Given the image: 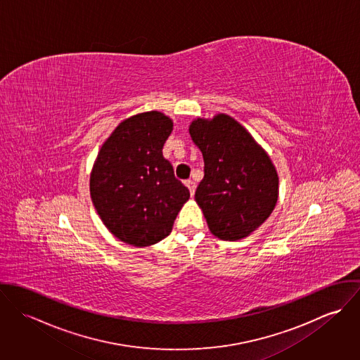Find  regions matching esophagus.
I'll list each match as a JSON object with an SVG mask.
<instances>
[{"mask_svg": "<svg viewBox=\"0 0 360 360\" xmlns=\"http://www.w3.org/2000/svg\"><path fill=\"white\" fill-rule=\"evenodd\" d=\"M186 186L188 187V190H190V194L191 195H194V193H195V183L193 181V180H186Z\"/></svg>", "mask_w": 360, "mask_h": 360, "instance_id": "34e87169", "label": "esophagus"}]
</instances>
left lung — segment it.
<instances>
[{
  "instance_id": "8db88e82",
  "label": "left lung",
  "mask_w": 360,
  "mask_h": 360,
  "mask_svg": "<svg viewBox=\"0 0 360 360\" xmlns=\"http://www.w3.org/2000/svg\"><path fill=\"white\" fill-rule=\"evenodd\" d=\"M190 136L204 156V179L195 201L213 236L237 241L270 216L278 198L276 167L254 137L236 119L219 113L198 117Z\"/></svg>"
}]
</instances>
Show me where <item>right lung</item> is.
Instances as JSON below:
<instances>
[{"mask_svg":"<svg viewBox=\"0 0 360 360\" xmlns=\"http://www.w3.org/2000/svg\"><path fill=\"white\" fill-rule=\"evenodd\" d=\"M172 130L162 112L134 115L119 123L93 166V204L106 229L129 245L148 247L167 237L190 198L162 154Z\"/></svg>","mask_w":360,"mask_h":360,"instance_id":"add662e5","label":"right lung"}]
</instances>
